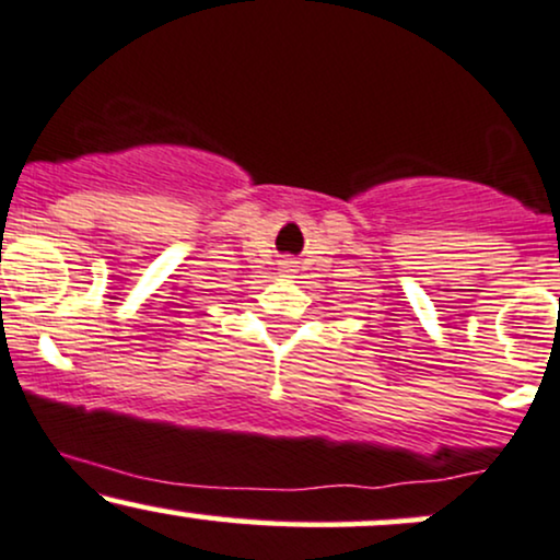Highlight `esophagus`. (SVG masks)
I'll use <instances>...</instances> for the list:
<instances>
[{"label": "esophagus", "mask_w": 560, "mask_h": 560, "mask_svg": "<svg viewBox=\"0 0 560 560\" xmlns=\"http://www.w3.org/2000/svg\"><path fill=\"white\" fill-rule=\"evenodd\" d=\"M282 267H285V272H291V267H293V261H282Z\"/></svg>", "instance_id": "obj_1"}]
</instances>
